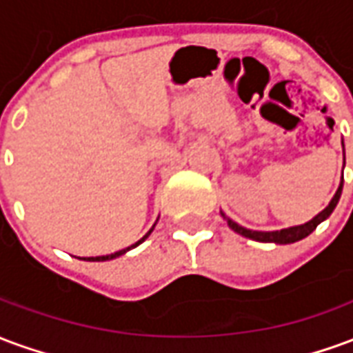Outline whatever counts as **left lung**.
I'll use <instances>...</instances> for the list:
<instances>
[{
    "mask_svg": "<svg viewBox=\"0 0 353 353\" xmlns=\"http://www.w3.org/2000/svg\"><path fill=\"white\" fill-rule=\"evenodd\" d=\"M342 183H344V177H342L341 185H339V189L334 192V196L329 202V206L323 210V212H319L314 219H310L308 223H304V225H296V227H289V229H281V230H270V232H263V230H250L244 229V227H240L238 223H234L232 219H229L227 215L221 214L227 223H229V227L238 234H242L245 238H252V240H257V242H265V244H293V242H299V240H303L306 238L310 232L316 230L319 223L325 221L329 215L333 214V210L339 204V199H341L342 194Z\"/></svg>",
    "mask_w": 353,
    "mask_h": 353,
    "instance_id": "left-lung-1",
    "label": "left lung"
}]
</instances>
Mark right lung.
<instances>
[{"mask_svg":"<svg viewBox=\"0 0 353 353\" xmlns=\"http://www.w3.org/2000/svg\"><path fill=\"white\" fill-rule=\"evenodd\" d=\"M153 229H154V225H153ZM153 229L149 230V232H147L145 236L141 238V240H138V242H136V244H132L130 248H124V250H121V252L111 253V255H101V257H83V261H111V259H115V257H119V255H124V253H126V252H130L132 248H136V245L141 244V242H143V240H145V238L149 236V234H151V232H153Z\"/></svg>","mask_w":353,"mask_h":353,"instance_id":"1","label":"right lung"}]
</instances>
